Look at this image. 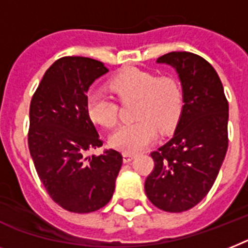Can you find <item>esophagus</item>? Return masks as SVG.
<instances>
[{"mask_svg":"<svg viewBox=\"0 0 248 248\" xmlns=\"http://www.w3.org/2000/svg\"><path fill=\"white\" fill-rule=\"evenodd\" d=\"M136 158V155H132V153H123V161L125 163L130 162L133 159Z\"/></svg>","mask_w":248,"mask_h":248,"instance_id":"34e87169","label":"esophagus"}]
</instances>
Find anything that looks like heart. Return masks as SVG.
I'll use <instances>...</instances> for the list:
<instances>
[{
  "mask_svg": "<svg viewBox=\"0 0 248 248\" xmlns=\"http://www.w3.org/2000/svg\"><path fill=\"white\" fill-rule=\"evenodd\" d=\"M120 101L137 100L134 118L138 122L119 126L110 137V144L125 153H136L155 140L157 128L169 132L177 124L183 111L184 91L176 77L158 76L139 68H125L110 81ZM86 108L91 120L105 128L118 122V105L101 92L87 96Z\"/></svg>",
  "mask_w": 248,
  "mask_h": 248,
  "instance_id": "obj_1",
  "label": "heart"
}]
</instances>
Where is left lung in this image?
I'll use <instances>...</instances> for the list:
<instances>
[{
    "instance_id": "left-lung-1",
    "label": "left lung",
    "mask_w": 248,
    "mask_h": 248,
    "mask_svg": "<svg viewBox=\"0 0 248 248\" xmlns=\"http://www.w3.org/2000/svg\"><path fill=\"white\" fill-rule=\"evenodd\" d=\"M176 69L184 106L169 142L151 153L155 169L144 183L153 205L186 212L212 189L228 148V101L216 69L200 55L171 52L157 59Z\"/></svg>"
}]
</instances>
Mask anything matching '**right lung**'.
I'll use <instances>...</instances> for the list:
<instances>
[{"label":"right lung","mask_w":248,"mask_h":248,"mask_svg":"<svg viewBox=\"0 0 248 248\" xmlns=\"http://www.w3.org/2000/svg\"><path fill=\"white\" fill-rule=\"evenodd\" d=\"M106 72L96 59L59 58L46 69L30 102L29 151L50 198L68 212L91 213L105 206L122 167L123 156L115 149L83 156L102 146L86 101L90 86Z\"/></svg>","instance_id":"add662e5"}]
</instances>
